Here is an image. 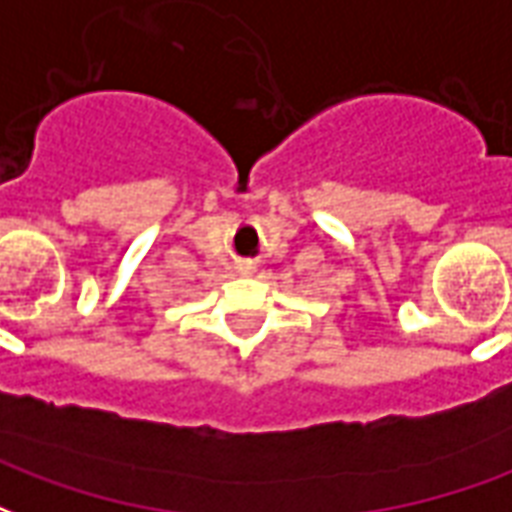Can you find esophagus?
<instances>
[{"instance_id": "34e87169", "label": "esophagus", "mask_w": 512, "mask_h": 512, "mask_svg": "<svg viewBox=\"0 0 512 512\" xmlns=\"http://www.w3.org/2000/svg\"><path fill=\"white\" fill-rule=\"evenodd\" d=\"M236 271L241 276H252L257 271V266H255V263H252V260H241V263H238V266H236Z\"/></svg>"}]
</instances>
